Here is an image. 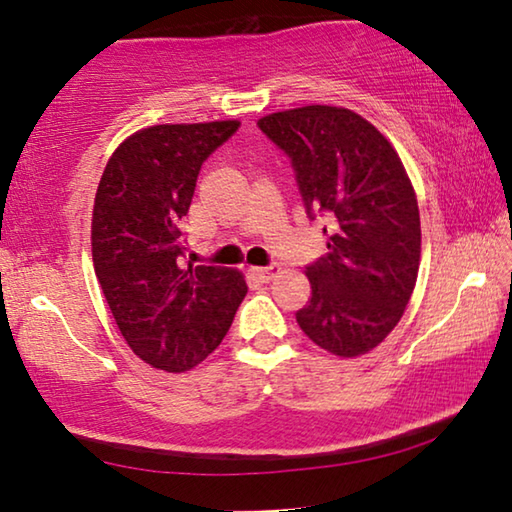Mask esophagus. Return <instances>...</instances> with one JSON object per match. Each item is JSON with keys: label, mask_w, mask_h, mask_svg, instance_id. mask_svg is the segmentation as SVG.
<instances>
[{"label": "esophagus", "mask_w": 512, "mask_h": 512, "mask_svg": "<svg viewBox=\"0 0 512 512\" xmlns=\"http://www.w3.org/2000/svg\"><path fill=\"white\" fill-rule=\"evenodd\" d=\"M277 273H280V266H262V268H253V275L257 277V280H262V282H271L273 277H277Z\"/></svg>", "instance_id": "34e87169"}]
</instances>
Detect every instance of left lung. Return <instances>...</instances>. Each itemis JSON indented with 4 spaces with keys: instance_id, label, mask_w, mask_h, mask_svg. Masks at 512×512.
Wrapping results in <instances>:
<instances>
[{
    "instance_id": "8db88e82",
    "label": "left lung",
    "mask_w": 512,
    "mask_h": 512,
    "mask_svg": "<svg viewBox=\"0 0 512 512\" xmlns=\"http://www.w3.org/2000/svg\"><path fill=\"white\" fill-rule=\"evenodd\" d=\"M257 126L291 160L309 219L329 221L298 325L336 357L366 354L400 323L418 277L420 212L402 160L348 108L273 112Z\"/></svg>"
}]
</instances>
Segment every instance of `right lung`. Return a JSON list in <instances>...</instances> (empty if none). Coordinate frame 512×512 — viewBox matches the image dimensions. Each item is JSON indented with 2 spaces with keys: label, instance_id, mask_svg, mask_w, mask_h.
Segmentation results:
<instances>
[{
  "label": "right lung",
  "instance_id": "right-lung-1",
  "mask_svg": "<svg viewBox=\"0 0 512 512\" xmlns=\"http://www.w3.org/2000/svg\"><path fill=\"white\" fill-rule=\"evenodd\" d=\"M239 121L162 124L112 153L94 198V273L131 350L185 372L212 354L235 320L246 282L235 268L183 262V219L203 162Z\"/></svg>",
  "mask_w": 512,
  "mask_h": 512
}]
</instances>
